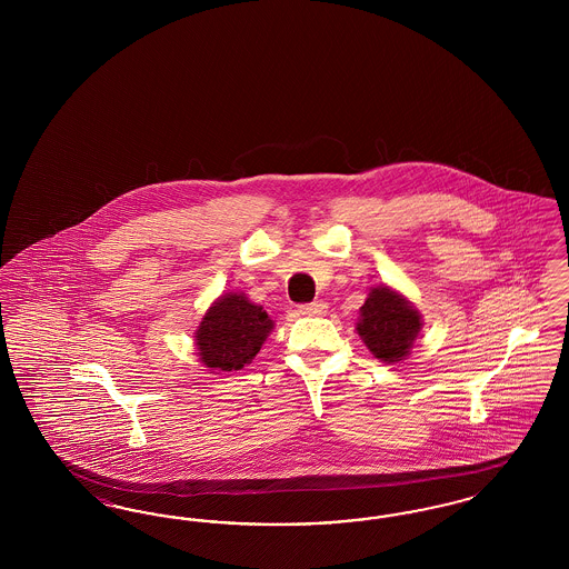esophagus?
Returning <instances> with one entry per match:
<instances>
[{
  "mask_svg": "<svg viewBox=\"0 0 569 569\" xmlns=\"http://www.w3.org/2000/svg\"><path fill=\"white\" fill-rule=\"evenodd\" d=\"M300 313L302 316H322V313H326V305L322 300H313V302L300 305Z\"/></svg>",
  "mask_w": 569,
  "mask_h": 569,
  "instance_id": "1",
  "label": "esophagus"
}]
</instances>
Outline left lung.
Returning a JSON list of instances; mask_svg holds the SVG:
<instances>
[{
  "instance_id": "8db88e82",
  "label": "left lung",
  "mask_w": 569,
  "mask_h": 569,
  "mask_svg": "<svg viewBox=\"0 0 569 569\" xmlns=\"http://www.w3.org/2000/svg\"><path fill=\"white\" fill-rule=\"evenodd\" d=\"M420 328V311L388 286H378L369 292L356 325L369 352L388 365L406 360Z\"/></svg>"
}]
</instances>
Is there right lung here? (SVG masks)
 I'll list each match as a JSON object with an SVG mask.
<instances>
[{
	"mask_svg": "<svg viewBox=\"0 0 569 569\" xmlns=\"http://www.w3.org/2000/svg\"><path fill=\"white\" fill-rule=\"evenodd\" d=\"M271 330L272 320L260 305L228 292L207 309L193 332L200 362L213 373L239 371L260 352Z\"/></svg>",
	"mask_w": 569,
	"mask_h": 569,
	"instance_id": "1",
	"label": "right lung"
}]
</instances>
